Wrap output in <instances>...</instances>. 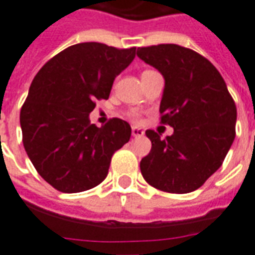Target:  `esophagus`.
I'll return each instance as SVG.
<instances>
[{"instance_id": "1", "label": "esophagus", "mask_w": 255, "mask_h": 255, "mask_svg": "<svg viewBox=\"0 0 255 255\" xmlns=\"http://www.w3.org/2000/svg\"><path fill=\"white\" fill-rule=\"evenodd\" d=\"M131 133H132V136H135V137H137V136H142L143 133V131L142 129H140V128H136V127H133L132 129H131Z\"/></svg>"}]
</instances>
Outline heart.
Wrapping results in <instances>:
<instances>
[{
  "instance_id": "1",
  "label": "heart",
  "mask_w": 255,
  "mask_h": 255,
  "mask_svg": "<svg viewBox=\"0 0 255 255\" xmlns=\"http://www.w3.org/2000/svg\"><path fill=\"white\" fill-rule=\"evenodd\" d=\"M146 71H148V70H146ZM143 73H144V71H143ZM128 118L131 119L132 122L140 123V116H139L136 112H129V113H128Z\"/></svg>"
}]
</instances>
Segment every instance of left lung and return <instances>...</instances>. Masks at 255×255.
<instances>
[{
	"instance_id": "obj_1",
	"label": "left lung",
	"mask_w": 255,
	"mask_h": 255,
	"mask_svg": "<svg viewBox=\"0 0 255 255\" xmlns=\"http://www.w3.org/2000/svg\"><path fill=\"white\" fill-rule=\"evenodd\" d=\"M136 54L163 75L161 123L174 128L165 139L146 131L151 150L140 161L143 178L167 193L193 192L222 166L235 139L234 99L218 69L196 51L158 44Z\"/></svg>"
}]
</instances>
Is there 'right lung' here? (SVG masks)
Wrapping results in <instances>:
<instances>
[{"label": "right lung", "instance_id": "right-lung-1", "mask_svg": "<svg viewBox=\"0 0 255 255\" xmlns=\"http://www.w3.org/2000/svg\"><path fill=\"white\" fill-rule=\"evenodd\" d=\"M136 47L80 43L52 56L33 78L22 104V143L41 178L63 193L101 184L115 151L131 137V127L111 119L97 127L89 113L108 100L113 81L135 58Z\"/></svg>", "mask_w": 255, "mask_h": 255}]
</instances>
